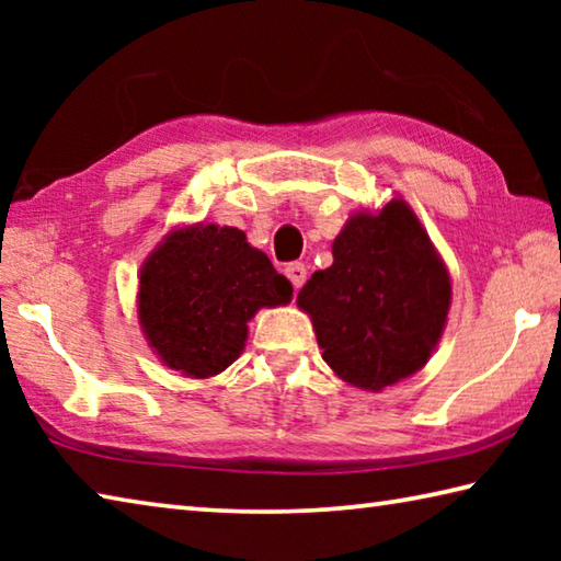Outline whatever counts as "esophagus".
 <instances>
[{
  "instance_id": "esophagus-1",
  "label": "esophagus",
  "mask_w": 561,
  "mask_h": 561,
  "mask_svg": "<svg viewBox=\"0 0 561 561\" xmlns=\"http://www.w3.org/2000/svg\"><path fill=\"white\" fill-rule=\"evenodd\" d=\"M284 274H287L289 277V282H291V287L294 289H299L304 282H307V267H304L301 262H294V264H289L287 270H284Z\"/></svg>"
}]
</instances>
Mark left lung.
I'll list each match as a JSON object with an SVG mask.
<instances>
[{"instance_id": "obj_1", "label": "left lung", "mask_w": 561, "mask_h": 561, "mask_svg": "<svg viewBox=\"0 0 561 561\" xmlns=\"http://www.w3.org/2000/svg\"><path fill=\"white\" fill-rule=\"evenodd\" d=\"M331 254L297 294L331 371L371 393L421 371L448 324L453 282L413 207L396 195L354 210Z\"/></svg>"}]
</instances>
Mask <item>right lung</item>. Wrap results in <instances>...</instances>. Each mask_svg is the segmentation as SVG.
<instances>
[{"label": "right lung", "instance_id": "obj_1", "mask_svg": "<svg viewBox=\"0 0 561 561\" xmlns=\"http://www.w3.org/2000/svg\"><path fill=\"white\" fill-rule=\"evenodd\" d=\"M291 301V284L237 227L175 225L138 272V324L158 360L185 378L234 364L260 309Z\"/></svg>", "mask_w": 561, "mask_h": 561}]
</instances>
